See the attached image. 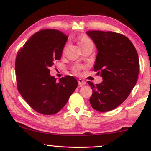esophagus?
I'll use <instances>...</instances> for the list:
<instances>
[{
  "instance_id": "1",
  "label": "esophagus",
  "mask_w": 151,
  "mask_h": 151,
  "mask_svg": "<svg viewBox=\"0 0 151 151\" xmlns=\"http://www.w3.org/2000/svg\"><path fill=\"white\" fill-rule=\"evenodd\" d=\"M78 84L79 86H83V85H85V84H86V82L85 81H83V79L79 78L78 80Z\"/></svg>"
}]
</instances>
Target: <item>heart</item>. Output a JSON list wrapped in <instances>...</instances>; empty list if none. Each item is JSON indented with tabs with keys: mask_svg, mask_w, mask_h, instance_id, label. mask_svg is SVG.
Masks as SVG:
<instances>
[{
	"mask_svg": "<svg viewBox=\"0 0 151 151\" xmlns=\"http://www.w3.org/2000/svg\"><path fill=\"white\" fill-rule=\"evenodd\" d=\"M78 45L80 46L81 49L85 48L87 46L93 44L91 39L89 38L86 35H82L78 37ZM85 68V66L81 64H75L72 67V72L75 74V75H78L80 74L81 70Z\"/></svg>",
	"mask_w": 151,
	"mask_h": 151,
	"instance_id": "b5f03b06",
	"label": "heart"
}]
</instances>
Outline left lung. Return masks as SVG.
<instances>
[{
  "mask_svg": "<svg viewBox=\"0 0 151 151\" xmlns=\"http://www.w3.org/2000/svg\"><path fill=\"white\" fill-rule=\"evenodd\" d=\"M98 52L94 71L103 77L100 84L87 83L93 90L92 107L99 112L112 111L126 100L137 83L139 59L132 42L112 31H88Z\"/></svg>",
  "mask_w": 151,
  "mask_h": 151,
  "instance_id": "8db88e82",
  "label": "left lung"
}]
</instances>
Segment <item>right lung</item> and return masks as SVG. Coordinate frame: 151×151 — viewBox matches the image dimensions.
Here are the masks:
<instances>
[{"mask_svg": "<svg viewBox=\"0 0 151 151\" xmlns=\"http://www.w3.org/2000/svg\"><path fill=\"white\" fill-rule=\"evenodd\" d=\"M68 37L56 29H43L33 35L17 53L15 73L17 88L25 101L40 114L59 112L77 87L73 76L57 81L49 68L60 60Z\"/></svg>", "mask_w": 151, "mask_h": 151, "instance_id": "1", "label": "right lung"}]
</instances>
